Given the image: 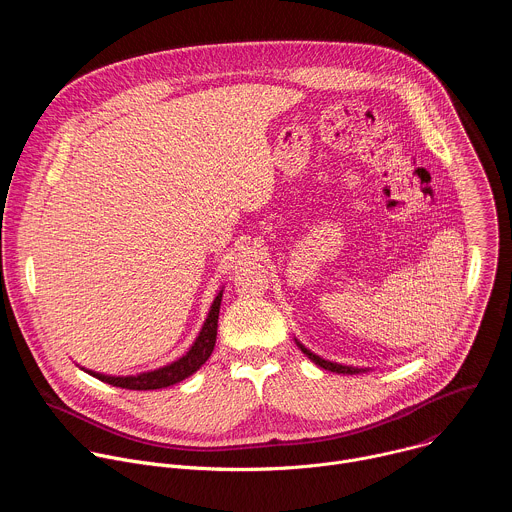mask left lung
<instances>
[{
  "label": "left lung",
  "mask_w": 512,
  "mask_h": 512,
  "mask_svg": "<svg viewBox=\"0 0 512 512\" xmlns=\"http://www.w3.org/2000/svg\"><path fill=\"white\" fill-rule=\"evenodd\" d=\"M296 344L302 348V352L312 360V362H316L318 367H322V369H326V371H332V373H342V375H356V373H362L364 369H354V367H344V364H338V362H330V360H324V358H320L318 354H314V352H310L304 344H300L298 340H296Z\"/></svg>",
  "instance_id": "8db88e82"
}]
</instances>
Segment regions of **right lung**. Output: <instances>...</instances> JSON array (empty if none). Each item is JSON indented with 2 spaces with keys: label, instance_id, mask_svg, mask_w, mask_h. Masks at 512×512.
Returning <instances> with one entry per match:
<instances>
[{
  "label": "right lung",
  "instance_id": "obj_1",
  "mask_svg": "<svg viewBox=\"0 0 512 512\" xmlns=\"http://www.w3.org/2000/svg\"><path fill=\"white\" fill-rule=\"evenodd\" d=\"M221 300H223V291H218V296L214 298L208 318L196 338V342L192 344V348L178 358L172 364H166L162 369L150 371V373H141V375H133V377H107L95 371H87L89 375H93L95 379L109 383L113 387H121V389H131V391H154V389H164L170 385H176L180 381H184L186 377H190L192 373H196L202 364L208 360V356L214 350V342H216V328H218V310H221Z\"/></svg>",
  "mask_w": 512,
  "mask_h": 512
}]
</instances>
